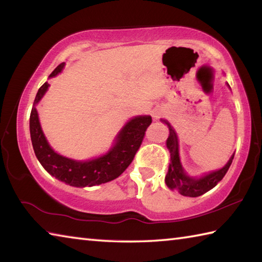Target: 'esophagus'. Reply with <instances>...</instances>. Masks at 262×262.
<instances>
[{
	"instance_id": "obj_1",
	"label": "esophagus",
	"mask_w": 262,
	"mask_h": 262,
	"mask_svg": "<svg viewBox=\"0 0 262 262\" xmlns=\"http://www.w3.org/2000/svg\"><path fill=\"white\" fill-rule=\"evenodd\" d=\"M162 115H163V114H162V113H161V111H157V110H155V111H154V113H153V117H154V118H155V119H158V118H160V117H161V116H162Z\"/></svg>"
}]
</instances>
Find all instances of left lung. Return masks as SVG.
<instances>
[{
  "label": "left lung",
  "instance_id": "1",
  "mask_svg": "<svg viewBox=\"0 0 262 262\" xmlns=\"http://www.w3.org/2000/svg\"><path fill=\"white\" fill-rule=\"evenodd\" d=\"M161 120H162L164 124L168 125L170 130V135L168 137V140H166V147H168L170 151L171 157L169 171L165 176L166 186L172 189V190H177L180 194H182V196L187 197L202 196L205 192H207L210 189H213L226 174L227 170H229L230 165L232 164L234 154L232 155L229 162L220 170L209 172L208 174H205L200 178L189 177L185 172V170H183L180 162L179 142H178L177 133L168 121L163 119Z\"/></svg>",
  "mask_w": 262,
  "mask_h": 262
}]
</instances>
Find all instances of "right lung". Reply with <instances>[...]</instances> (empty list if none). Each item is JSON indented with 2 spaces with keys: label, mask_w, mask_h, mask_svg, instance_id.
Segmentation results:
<instances>
[{
  "label": "right lung",
  "mask_w": 262,
  "mask_h": 262,
  "mask_svg": "<svg viewBox=\"0 0 262 262\" xmlns=\"http://www.w3.org/2000/svg\"><path fill=\"white\" fill-rule=\"evenodd\" d=\"M59 64L49 77L56 76L64 69ZM46 82L39 89L30 114V136L32 147L39 162L49 174L73 187H92L109 182L118 178L134 160L140 148L147 127L151 125V116H137L121 128L115 140V145L108 153L97 159L76 161L59 155L49 145L41 129L36 104L48 90Z\"/></svg>",
  "instance_id": "add662e5"
}]
</instances>
